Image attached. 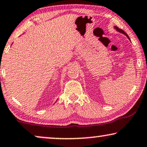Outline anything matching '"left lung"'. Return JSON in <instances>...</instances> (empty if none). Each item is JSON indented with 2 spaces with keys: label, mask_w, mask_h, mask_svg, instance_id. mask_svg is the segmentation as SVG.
I'll return each instance as SVG.
<instances>
[{
  "label": "left lung",
  "mask_w": 147,
  "mask_h": 147,
  "mask_svg": "<svg viewBox=\"0 0 147 147\" xmlns=\"http://www.w3.org/2000/svg\"><path fill=\"white\" fill-rule=\"evenodd\" d=\"M114 28H115V29H116V30H117V31H118V32H120V33H122V34H124V35H125V36H126L127 37V38H128L129 39V40H130V38H129V37H128V35H127V34H126V33H125V32H124V31L122 30V29H119V28H118V27H116V26H115V27H114Z\"/></svg>",
  "instance_id": "8db88e82"
}]
</instances>
